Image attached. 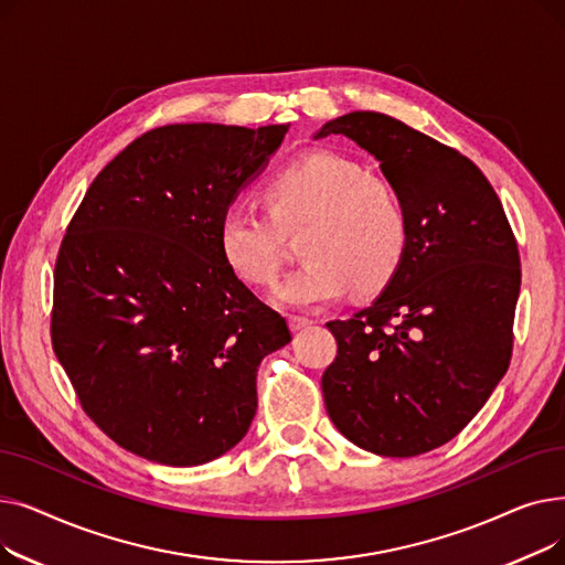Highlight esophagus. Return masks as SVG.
<instances>
[{
	"label": "esophagus",
	"instance_id": "esophagus-1",
	"mask_svg": "<svg viewBox=\"0 0 565 565\" xmlns=\"http://www.w3.org/2000/svg\"><path fill=\"white\" fill-rule=\"evenodd\" d=\"M288 322H290V330L292 332H300V330H305V328H309V324L313 322L311 318H307V316H288Z\"/></svg>",
	"mask_w": 565,
	"mask_h": 565
}]
</instances>
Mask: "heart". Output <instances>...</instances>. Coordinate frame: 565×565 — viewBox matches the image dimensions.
<instances>
[{
  "instance_id": "heart-1",
  "label": "heart",
  "mask_w": 565,
  "mask_h": 565,
  "mask_svg": "<svg viewBox=\"0 0 565 565\" xmlns=\"http://www.w3.org/2000/svg\"><path fill=\"white\" fill-rule=\"evenodd\" d=\"M267 211L228 205L220 220V249L249 286H273L284 265V233L302 226L307 258L279 288L286 307L316 309L352 288L373 292L387 284L407 249V213L396 188L369 175L358 160L318 151L277 171L265 188Z\"/></svg>"
}]
</instances>
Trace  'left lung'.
<instances>
[{
  "instance_id": "1",
  "label": "left lung",
  "mask_w": 565,
  "mask_h": 565,
  "mask_svg": "<svg viewBox=\"0 0 565 565\" xmlns=\"http://www.w3.org/2000/svg\"><path fill=\"white\" fill-rule=\"evenodd\" d=\"M343 135L380 160L407 213V249L380 298L330 320L337 358L322 373L334 426L358 447L412 458L454 439L509 371L520 252L483 171L456 148L377 111H350Z\"/></svg>"
}]
</instances>
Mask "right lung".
<instances>
[{"instance_id":"1","label":"right lung","mask_w":565,"mask_h":565,"mask_svg":"<svg viewBox=\"0 0 565 565\" xmlns=\"http://www.w3.org/2000/svg\"><path fill=\"white\" fill-rule=\"evenodd\" d=\"M286 132L148 130L94 178L66 228L52 348L86 417L135 456L192 467L249 430L258 364L290 330L224 260L220 220Z\"/></svg>"}]
</instances>
